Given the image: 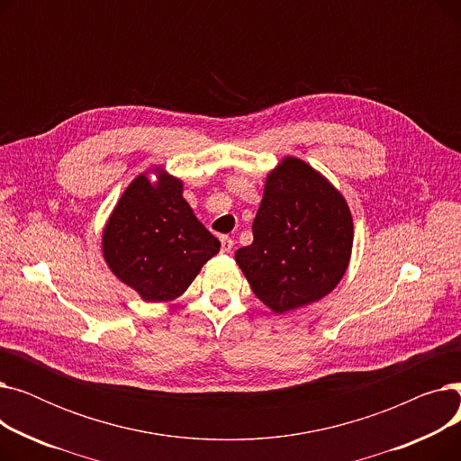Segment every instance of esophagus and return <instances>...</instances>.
<instances>
[{"instance_id": "1", "label": "esophagus", "mask_w": 461, "mask_h": 461, "mask_svg": "<svg viewBox=\"0 0 461 461\" xmlns=\"http://www.w3.org/2000/svg\"><path fill=\"white\" fill-rule=\"evenodd\" d=\"M221 243H222V252H224V254H230L231 249H233V239L228 237V235H224V237H221Z\"/></svg>"}]
</instances>
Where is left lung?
Wrapping results in <instances>:
<instances>
[{"mask_svg": "<svg viewBox=\"0 0 461 461\" xmlns=\"http://www.w3.org/2000/svg\"><path fill=\"white\" fill-rule=\"evenodd\" d=\"M252 245L235 261L256 297L284 313L316 303L342 280L353 218L342 194L306 162L285 157L265 181Z\"/></svg>", "mask_w": 461, "mask_h": 461, "instance_id": "8db88e82", "label": "left lung"}]
</instances>
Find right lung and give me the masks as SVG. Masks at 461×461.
Instances as JSON below:
<instances>
[{"label":"right lung","instance_id":"right-lung-1","mask_svg":"<svg viewBox=\"0 0 461 461\" xmlns=\"http://www.w3.org/2000/svg\"><path fill=\"white\" fill-rule=\"evenodd\" d=\"M218 250L221 240L183 200V183L167 174L157 185L138 176L103 233L108 267L148 303L179 297Z\"/></svg>","mask_w":461,"mask_h":461}]
</instances>
